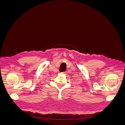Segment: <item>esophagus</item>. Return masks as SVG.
Segmentation results:
<instances>
[{
	"mask_svg": "<svg viewBox=\"0 0 125 125\" xmlns=\"http://www.w3.org/2000/svg\"><path fill=\"white\" fill-rule=\"evenodd\" d=\"M66 73V72H62V73H61V74H65Z\"/></svg>",
	"mask_w": 125,
	"mask_h": 125,
	"instance_id": "1",
	"label": "esophagus"
}]
</instances>
